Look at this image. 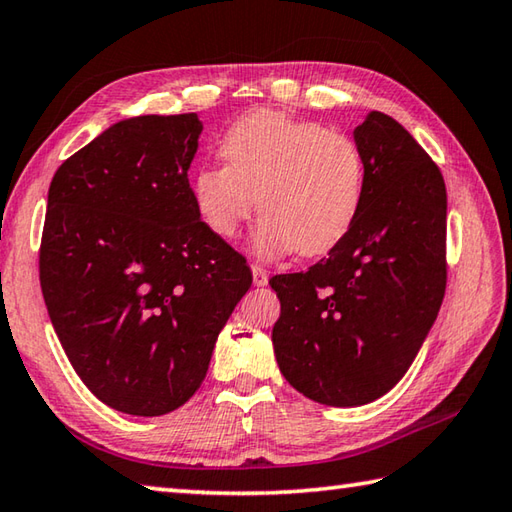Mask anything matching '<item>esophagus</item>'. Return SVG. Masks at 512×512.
Segmentation results:
<instances>
[{"label": "esophagus", "mask_w": 512, "mask_h": 512, "mask_svg": "<svg viewBox=\"0 0 512 512\" xmlns=\"http://www.w3.org/2000/svg\"><path fill=\"white\" fill-rule=\"evenodd\" d=\"M252 276H254V285L256 287H265L267 285V272L263 267L252 265Z\"/></svg>", "instance_id": "obj_1"}]
</instances>
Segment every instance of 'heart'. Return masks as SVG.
<instances>
[{
    "mask_svg": "<svg viewBox=\"0 0 512 512\" xmlns=\"http://www.w3.org/2000/svg\"><path fill=\"white\" fill-rule=\"evenodd\" d=\"M225 165L202 167L194 202L205 227L234 238L254 207L260 256L330 252L352 229L365 189L356 142L321 124L256 111L236 120L220 142Z\"/></svg>",
    "mask_w": 512,
    "mask_h": 512,
    "instance_id": "obj_1",
    "label": "heart"
}]
</instances>
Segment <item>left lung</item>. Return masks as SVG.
<instances>
[{"instance_id": "1", "label": "left lung", "mask_w": 512, "mask_h": 512, "mask_svg": "<svg viewBox=\"0 0 512 512\" xmlns=\"http://www.w3.org/2000/svg\"><path fill=\"white\" fill-rule=\"evenodd\" d=\"M365 189L352 229L307 272L278 274L274 354L292 388L356 408L390 392L421 350L446 294V185L390 115L354 129Z\"/></svg>"}]
</instances>
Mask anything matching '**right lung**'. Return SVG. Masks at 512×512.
<instances>
[{
    "label": "right lung",
    "mask_w": 512,
    "mask_h": 512,
    "mask_svg": "<svg viewBox=\"0 0 512 512\" xmlns=\"http://www.w3.org/2000/svg\"><path fill=\"white\" fill-rule=\"evenodd\" d=\"M196 113L138 115L62 162L40 283L77 376L106 406L160 417L205 381L252 269L202 223L189 187Z\"/></svg>",
    "instance_id": "add662e5"
}]
</instances>
